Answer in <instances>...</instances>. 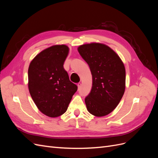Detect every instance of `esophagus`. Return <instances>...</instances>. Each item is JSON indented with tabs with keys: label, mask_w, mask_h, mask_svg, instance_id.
Instances as JSON below:
<instances>
[{
	"label": "esophagus",
	"mask_w": 158,
	"mask_h": 158,
	"mask_svg": "<svg viewBox=\"0 0 158 158\" xmlns=\"http://www.w3.org/2000/svg\"><path fill=\"white\" fill-rule=\"evenodd\" d=\"M77 85H78V88L80 89V88H81V86H82V84H81V83H78V84H77Z\"/></svg>",
	"instance_id": "1"
}]
</instances>
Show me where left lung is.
I'll use <instances>...</instances> for the list:
<instances>
[{"label":"left lung","mask_w":158,"mask_h":158,"mask_svg":"<svg viewBox=\"0 0 158 158\" xmlns=\"http://www.w3.org/2000/svg\"><path fill=\"white\" fill-rule=\"evenodd\" d=\"M92 75V87L85 103L95 117H103L117 107L125 90L126 72L119 56L106 45L91 43L78 47Z\"/></svg>","instance_id":"1"}]
</instances>
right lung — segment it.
Instances as JSON below:
<instances>
[{
    "mask_svg": "<svg viewBox=\"0 0 158 158\" xmlns=\"http://www.w3.org/2000/svg\"><path fill=\"white\" fill-rule=\"evenodd\" d=\"M69 52L65 45H52L37 55L28 69L31 98L38 109L49 117L64 114L78 89L63 67Z\"/></svg>",
    "mask_w": 158,
    "mask_h": 158,
    "instance_id": "add662e5",
    "label": "right lung"
}]
</instances>
